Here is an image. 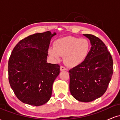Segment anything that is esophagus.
Wrapping results in <instances>:
<instances>
[{
  "instance_id": "esophagus-1",
  "label": "esophagus",
  "mask_w": 120,
  "mask_h": 120,
  "mask_svg": "<svg viewBox=\"0 0 120 120\" xmlns=\"http://www.w3.org/2000/svg\"><path fill=\"white\" fill-rule=\"evenodd\" d=\"M65 70H66V68H65L64 67H63V66H61V67H60V71H65Z\"/></svg>"
}]
</instances>
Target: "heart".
Listing matches in <instances>:
<instances>
[{"label":"heart","instance_id":"heart-1","mask_svg":"<svg viewBox=\"0 0 120 120\" xmlns=\"http://www.w3.org/2000/svg\"><path fill=\"white\" fill-rule=\"evenodd\" d=\"M90 49V43L87 39L68 36L56 40L54 48H50L49 53L56 61L60 60V56H64L65 64L74 68L86 60Z\"/></svg>","mask_w":120,"mask_h":120}]
</instances>
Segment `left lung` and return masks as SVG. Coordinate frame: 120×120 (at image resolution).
Listing matches in <instances>:
<instances>
[{"label":"left lung","mask_w":120,"mask_h":120,"mask_svg":"<svg viewBox=\"0 0 120 120\" xmlns=\"http://www.w3.org/2000/svg\"><path fill=\"white\" fill-rule=\"evenodd\" d=\"M83 35L90 40L91 47L86 60L69 71V89L75 99L90 102L105 93L112 76L113 63L101 40L92 34Z\"/></svg>","instance_id":"obj_1"}]
</instances>
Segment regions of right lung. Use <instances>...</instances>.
Instances as JSON below:
<instances>
[{
    "label": "right lung",
    "mask_w": 120,
    "mask_h": 120,
    "mask_svg": "<svg viewBox=\"0 0 120 120\" xmlns=\"http://www.w3.org/2000/svg\"><path fill=\"white\" fill-rule=\"evenodd\" d=\"M48 31L21 40L8 61V79L16 97L25 104L39 106L51 98L52 85L60 73V65L47 63L51 38Z\"/></svg>",
    "instance_id": "obj_1"
}]
</instances>
